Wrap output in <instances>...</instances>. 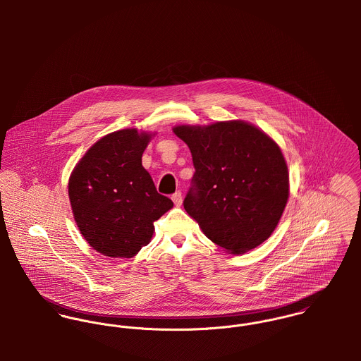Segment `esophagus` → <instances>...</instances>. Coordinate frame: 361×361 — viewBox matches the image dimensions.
<instances>
[{
    "label": "esophagus",
    "mask_w": 361,
    "mask_h": 361,
    "mask_svg": "<svg viewBox=\"0 0 361 361\" xmlns=\"http://www.w3.org/2000/svg\"><path fill=\"white\" fill-rule=\"evenodd\" d=\"M172 202L176 207L182 206V193L180 192H176L175 195H172Z\"/></svg>",
    "instance_id": "esophagus-1"
}]
</instances>
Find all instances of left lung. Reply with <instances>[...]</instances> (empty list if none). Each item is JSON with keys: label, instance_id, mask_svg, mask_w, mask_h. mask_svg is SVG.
I'll return each instance as SVG.
<instances>
[{"label": "left lung", "instance_id": "obj_1", "mask_svg": "<svg viewBox=\"0 0 361 361\" xmlns=\"http://www.w3.org/2000/svg\"><path fill=\"white\" fill-rule=\"evenodd\" d=\"M173 133L193 157L186 212L207 238L243 255L275 231L289 199V172L276 142L253 123L178 125Z\"/></svg>", "mask_w": 361, "mask_h": 361}]
</instances>
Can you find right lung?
Here are the masks:
<instances>
[{
    "mask_svg": "<svg viewBox=\"0 0 361 361\" xmlns=\"http://www.w3.org/2000/svg\"><path fill=\"white\" fill-rule=\"evenodd\" d=\"M155 133L121 129L96 142L75 165L68 193L85 240L111 258L135 257L173 207L159 195L142 155Z\"/></svg>",
    "mask_w": 361,
    "mask_h": 361,
    "instance_id": "add662e5",
    "label": "right lung"
}]
</instances>
